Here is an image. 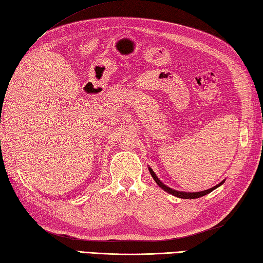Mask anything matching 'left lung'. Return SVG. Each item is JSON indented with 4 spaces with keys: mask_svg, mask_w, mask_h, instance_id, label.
Returning a JSON list of instances; mask_svg holds the SVG:
<instances>
[{
    "mask_svg": "<svg viewBox=\"0 0 263 263\" xmlns=\"http://www.w3.org/2000/svg\"><path fill=\"white\" fill-rule=\"evenodd\" d=\"M149 171L151 173V176L153 178V180L156 181V183L161 187V189L164 190L165 192L172 194V196L177 197V198H181V199H198V198H201L205 196V194L212 192L214 189H217V187H219L221 184L224 183V180L221 181V182L217 185H214L213 187H211V189H208V190H204V191H200V192H183V191H177V190H173L171 189V187H169L167 185H165L162 181H160V179L157 177V174L154 173V171L151 169V167L149 166Z\"/></svg>",
    "mask_w": 263,
    "mask_h": 263,
    "instance_id": "1",
    "label": "left lung"
}]
</instances>
